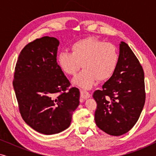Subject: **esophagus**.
I'll return each mask as SVG.
<instances>
[{"label": "esophagus", "instance_id": "34e87169", "mask_svg": "<svg viewBox=\"0 0 156 156\" xmlns=\"http://www.w3.org/2000/svg\"><path fill=\"white\" fill-rule=\"evenodd\" d=\"M80 93H81V97H82V99H89V98L90 97V96H91L90 94H89L88 91H84V90H81Z\"/></svg>", "mask_w": 156, "mask_h": 156}]
</instances>
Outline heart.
Here are the masks:
<instances>
[{"instance_id":"obj_1","label":"heart","mask_w":156,"mask_h":156,"mask_svg":"<svg viewBox=\"0 0 156 156\" xmlns=\"http://www.w3.org/2000/svg\"><path fill=\"white\" fill-rule=\"evenodd\" d=\"M118 59V51L114 44L89 37L74 42L72 52H59L57 62L68 75L76 74L82 65L84 69L72 80V83L82 89H90L97 79L104 81L112 76Z\"/></svg>"}]
</instances>
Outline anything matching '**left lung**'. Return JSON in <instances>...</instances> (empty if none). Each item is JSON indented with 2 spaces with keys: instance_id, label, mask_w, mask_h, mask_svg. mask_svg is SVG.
Wrapping results in <instances>:
<instances>
[{
  "instance_id": "left-lung-1",
  "label": "left lung",
  "mask_w": 156,
  "mask_h": 156,
  "mask_svg": "<svg viewBox=\"0 0 156 156\" xmlns=\"http://www.w3.org/2000/svg\"><path fill=\"white\" fill-rule=\"evenodd\" d=\"M97 104L94 119L100 129L119 136L136 124L144 108V72L128 44L121 42L116 69L101 90L93 94Z\"/></svg>"
}]
</instances>
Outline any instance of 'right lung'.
<instances>
[{"label":"right lung","mask_w":156,"mask_h":156,"mask_svg":"<svg viewBox=\"0 0 156 156\" xmlns=\"http://www.w3.org/2000/svg\"><path fill=\"white\" fill-rule=\"evenodd\" d=\"M59 40L36 39L21 51L14 73L13 88L23 120L35 131L52 135L70 126L80 104V90L72 87L57 62Z\"/></svg>","instance_id":"1"}]
</instances>
